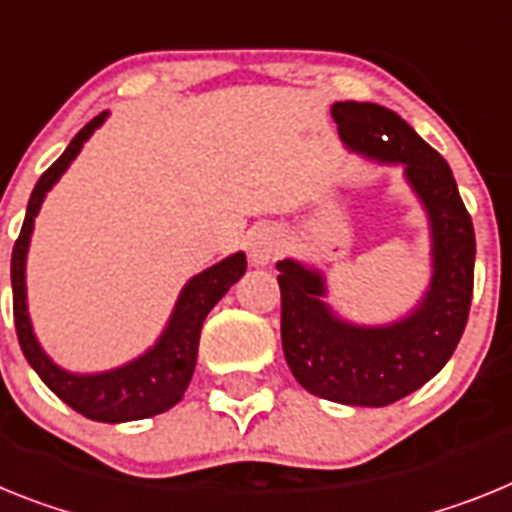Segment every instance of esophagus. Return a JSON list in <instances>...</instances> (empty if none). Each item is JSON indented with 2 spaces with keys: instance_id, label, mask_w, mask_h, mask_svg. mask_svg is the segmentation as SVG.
I'll use <instances>...</instances> for the list:
<instances>
[{
  "instance_id": "esophagus-1",
  "label": "esophagus",
  "mask_w": 512,
  "mask_h": 512,
  "mask_svg": "<svg viewBox=\"0 0 512 512\" xmlns=\"http://www.w3.org/2000/svg\"><path fill=\"white\" fill-rule=\"evenodd\" d=\"M283 250V237L281 231L273 229V226H262L252 234L250 239V257L255 265H268L270 260L281 255Z\"/></svg>"
}]
</instances>
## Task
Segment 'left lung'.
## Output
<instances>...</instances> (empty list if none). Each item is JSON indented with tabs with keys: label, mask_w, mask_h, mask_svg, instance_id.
Returning <instances> with one entry per match:
<instances>
[{
	"label": "left lung",
	"mask_w": 512,
	"mask_h": 512,
	"mask_svg": "<svg viewBox=\"0 0 512 512\" xmlns=\"http://www.w3.org/2000/svg\"><path fill=\"white\" fill-rule=\"evenodd\" d=\"M332 118L350 149L404 164L433 229V283L415 314L389 327L340 322L322 304V275L278 262L281 337L291 373L311 394L355 407H386L420 389L459 345L474 291V226L451 167L394 110L335 102Z\"/></svg>",
	"instance_id": "1"
}]
</instances>
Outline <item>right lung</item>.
<instances>
[{
  "instance_id": "obj_1",
  "label": "right lung",
  "mask_w": 512,
  "mask_h": 512,
  "mask_svg": "<svg viewBox=\"0 0 512 512\" xmlns=\"http://www.w3.org/2000/svg\"><path fill=\"white\" fill-rule=\"evenodd\" d=\"M105 115L108 113L95 115L71 139L64 154L43 172L33 195H30L20 237L12 247V311H15V330L22 353L35 368V373L41 376L43 384L61 402H66L71 410H77L79 415L90 417V420L128 422L167 412L180 402L190 379H193L203 319L216 306V301L242 278L244 270H247V257L237 252V255L221 260L219 265L203 270L201 275H195L193 281L182 288L175 314H172L162 340L128 366L97 373V376H74V373L61 371L56 363H51V358L43 353L38 340H35L28 319V304H25V255H28L30 231H33L38 208H41L51 185L64 175V170L71 164V159L77 157L84 141L90 139L92 131L105 121Z\"/></svg>"
}]
</instances>
